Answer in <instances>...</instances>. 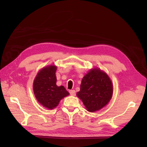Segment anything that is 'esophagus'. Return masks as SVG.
Wrapping results in <instances>:
<instances>
[{
    "label": "esophagus",
    "instance_id": "esophagus-1",
    "mask_svg": "<svg viewBox=\"0 0 147 147\" xmlns=\"http://www.w3.org/2000/svg\"><path fill=\"white\" fill-rule=\"evenodd\" d=\"M69 93H70V95H72V96H74L76 95V92H75V90H70L69 91Z\"/></svg>",
    "mask_w": 147,
    "mask_h": 147
}]
</instances>
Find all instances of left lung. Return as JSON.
<instances>
[{"label":"left lung","instance_id":"1","mask_svg":"<svg viewBox=\"0 0 147 147\" xmlns=\"http://www.w3.org/2000/svg\"><path fill=\"white\" fill-rule=\"evenodd\" d=\"M113 86L107 74L98 69H92L83 77L77 96L83 101L87 111H98L112 98Z\"/></svg>","mask_w":147,"mask_h":147}]
</instances>
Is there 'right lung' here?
I'll list each match as a JSON object with an SVG mask.
<instances>
[{
  "mask_svg": "<svg viewBox=\"0 0 147 147\" xmlns=\"http://www.w3.org/2000/svg\"><path fill=\"white\" fill-rule=\"evenodd\" d=\"M56 70L57 67L54 65L43 68L33 83V91L37 100L49 109L57 107L61 100L69 95L63 86L56 85Z\"/></svg>",
  "mask_w": 147,
  "mask_h": 147,
  "instance_id": "obj_1",
  "label": "right lung"
}]
</instances>
